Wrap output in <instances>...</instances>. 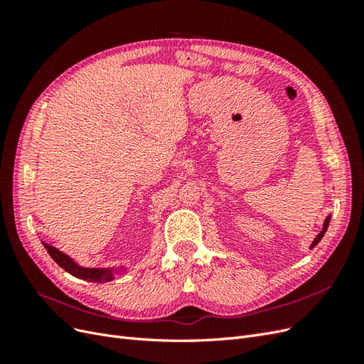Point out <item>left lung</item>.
Masks as SVG:
<instances>
[{
  "label": "left lung",
  "mask_w": 364,
  "mask_h": 364,
  "mask_svg": "<svg viewBox=\"0 0 364 364\" xmlns=\"http://www.w3.org/2000/svg\"><path fill=\"white\" fill-rule=\"evenodd\" d=\"M329 222H331V215H328L326 218H325V222H323V228H322V230H321V232H318L317 234V237L313 240V243H311V246H310V249H313L314 246H317V243H318V241H321L322 240V237L325 235V232H326V229H328V225H329Z\"/></svg>",
  "instance_id": "obj_1"
}]
</instances>
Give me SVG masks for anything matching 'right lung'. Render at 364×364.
Returning <instances> with one entry per match:
<instances>
[{"label":"right lung","instance_id":"1","mask_svg":"<svg viewBox=\"0 0 364 364\" xmlns=\"http://www.w3.org/2000/svg\"><path fill=\"white\" fill-rule=\"evenodd\" d=\"M43 247L47 249V252L50 253V257L56 261L59 266L68 272L73 277L79 278V279H85V281H90V282H109L115 279V274L121 273V272H126L127 267L124 266H119V267H83L80 264H77L70 255L67 253L59 250L58 247L50 246L47 245L46 241H42Z\"/></svg>","mask_w":364,"mask_h":364}]
</instances>
